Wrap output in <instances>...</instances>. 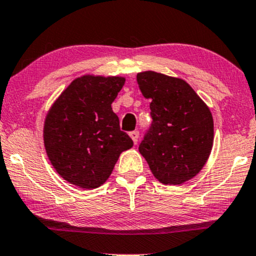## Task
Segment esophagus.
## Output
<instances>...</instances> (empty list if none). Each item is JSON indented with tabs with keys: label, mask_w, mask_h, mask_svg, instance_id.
Masks as SVG:
<instances>
[{
	"label": "esophagus",
	"mask_w": 256,
	"mask_h": 256,
	"mask_svg": "<svg viewBox=\"0 0 256 256\" xmlns=\"http://www.w3.org/2000/svg\"><path fill=\"white\" fill-rule=\"evenodd\" d=\"M129 136L132 138V140H133L134 144H136L138 139H139V132H138V130L130 132V133H129Z\"/></svg>",
	"instance_id": "esophagus-1"
}]
</instances>
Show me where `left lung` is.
Here are the masks:
<instances>
[{"label": "left lung", "mask_w": 256, "mask_h": 256, "mask_svg": "<svg viewBox=\"0 0 256 256\" xmlns=\"http://www.w3.org/2000/svg\"><path fill=\"white\" fill-rule=\"evenodd\" d=\"M136 80L144 97L151 99L153 120L139 152L159 182L182 184L200 172L211 154V110L180 78L146 70Z\"/></svg>", "instance_id": "8db88e82"}]
</instances>
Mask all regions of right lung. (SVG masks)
I'll list each match as a JSON object with an SVG mask.
<instances>
[{
  "label": "right lung",
  "mask_w": 256,
  "mask_h": 256,
  "mask_svg": "<svg viewBox=\"0 0 256 256\" xmlns=\"http://www.w3.org/2000/svg\"><path fill=\"white\" fill-rule=\"evenodd\" d=\"M126 82L123 76L86 74L57 97L44 121V146L63 180L84 189L105 183L133 140L120 129L111 104Z\"/></svg>",
  "instance_id": "1"
}]
</instances>
